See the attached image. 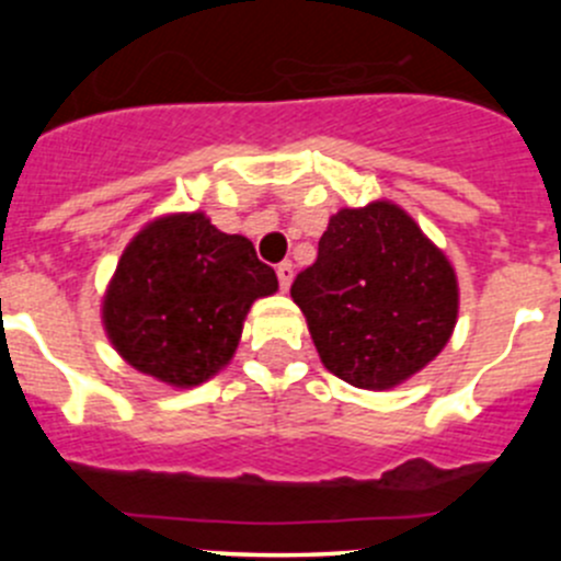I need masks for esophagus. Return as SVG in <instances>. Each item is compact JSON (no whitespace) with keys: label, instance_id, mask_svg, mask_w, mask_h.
I'll list each match as a JSON object with an SVG mask.
<instances>
[{"label":"esophagus","instance_id":"1","mask_svg":"<svg viewBox=\"0 0 561 561\" xmlns=\"http://www.w3.org/2000/svg\"><path fill=\"white\" fill-rule=\"evenodd\" d=\"M276 276H279V287L282 290H287L293 282V263L290 260H282L279 265H276Z\"/></svg>","mask_w":561,"mask_h":561}]
</instances>
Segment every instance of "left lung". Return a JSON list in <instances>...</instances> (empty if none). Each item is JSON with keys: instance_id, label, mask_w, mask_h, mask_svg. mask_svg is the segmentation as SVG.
Returning a JSON list of instances; mask_svg holds the SVG:
<instances>
[{"instance_id": "left-lung-1", "label": "left lung", "mask_w": 561, "mask_h": 561, "mask_svg": "<svg viewBox=\"0 0 561 561\" xmlns=\"http://www.w3.org/2000/svg\"><path fill=\"white\" fill-rule=\"evenodd\" d=\"M290 296L325 369L366 390L399 386L437 358L458 314L448 257L388 201L331 217Z\"/></svg>"}]
</instances>
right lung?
<instances>
[{
	"mask_svg": "<svg viewBox=\"0 0 561 561\" xmlns=\"http://www.w3.org/2000/svg\"><path fill=\"white\" fill-rule=\"evenodd\" d=\"M276 287L244 236L222 233L203 214H173L124 249L103 304L107 336L144 375L201 386L233 358L254 298Z\"/></svg>",
	"mask_w": 561,
	"mask_h": 561,
	"instance_id": "right-lung-1",
	"label": "right lung"
}]
</instances>
